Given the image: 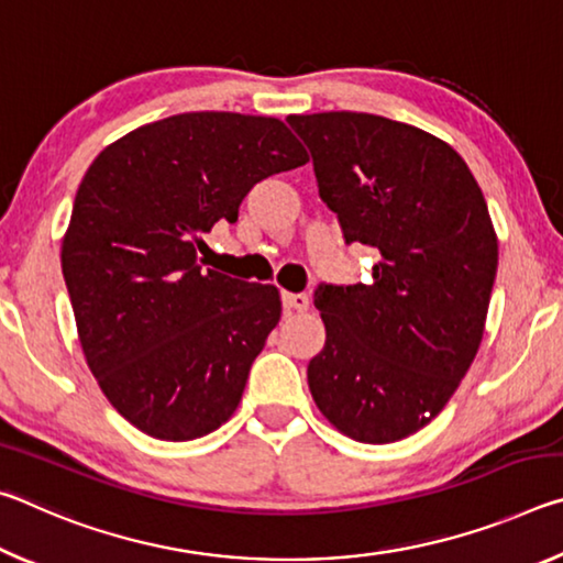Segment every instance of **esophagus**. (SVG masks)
<instances>
[{
  "instance_id": "obj_1",
  "label": "esophagus",
  "mask_w": 563,
  "mask_h": 563,
  "mask_svg": "<svg viewBox=\"0 0 563 563\" xmlns=\"http://www.w3.org/2000/svg\"><path fill=\"white\" fill-rule=\"evenodd\" d=\"M283 308L305 312L310 308V298L305 292H283Z\"/></svg>"
}]
</instances>
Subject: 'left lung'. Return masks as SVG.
<instances>
[{
  "mask_svg": "<svg viewBox=\"0 0 563 563\" xmlns=\"http://www.w3.org/2000/svg\"><path fill=\"white\" fill-rule=\"evenodd\" d=\"M288 123L345 241L379 253L369 285L316 290L325 347L308 365L312 399L352 440H405L479 350L499 261L487 201L464 158L409 123L357 111Z\"/></svg>",
  "mask_w": 563,
  "mask_h": 563,
  "instance_id": "1",
  "label": "left lung"
}]
</instances>
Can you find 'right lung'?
<instances>
[{"label":"right lung","instance_id":"obj_1","mask_svg":"<svg viewBox=\"0 0 563 563\" xmlns=\"http://www.w3.org/2000/svg\"><path fill=\"white\" fill-rule=\"evenodd\" d=\"M302 164L280 119L231 111L146 123L93 158L62 273L91 375L136 430L188 442L235 412L280 295L206 271L198 251L258 180Z\"/></svg>","mask_w":563,"mask_h":563}]
</instances>
